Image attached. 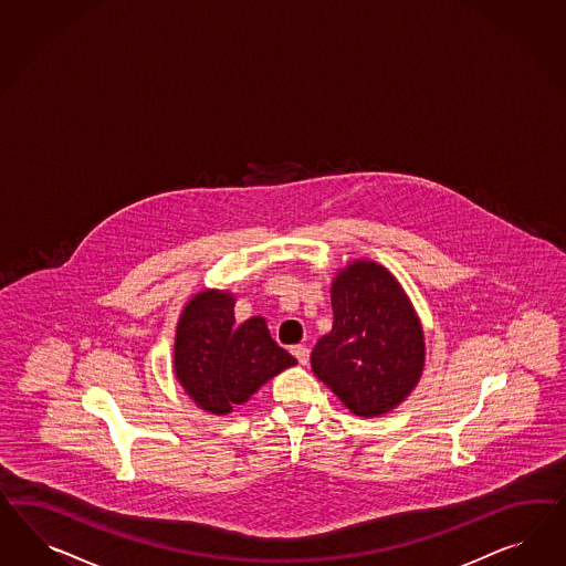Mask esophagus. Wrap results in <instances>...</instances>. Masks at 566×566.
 <instances>
[{
  "instance_id": "obj_1",
  "label": "esophagus",
  "mask_w": 566,
  "mask_h": 566,
  "mask_svg": "<svg viewBox=\"0 0 566 566\" xmlns=\"http://www.w3.org/2000/svg\"><path fill=\"white\" fill-rule=\"evenodd\" d=\"M291 354L297 357V361H300L302 366H306L307 359H310V349H307L306 345H295V347H291Z\"/></svg>"
}]
</instances>
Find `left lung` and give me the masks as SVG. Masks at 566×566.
<instances>
[{
    "label": "left lung",
    "mask_w": 566,
    "mask_h": 566,
    "mask_svg": "<svg viewBox=\"0 0 566 566\" xmlns=\"http://www.w3.org/2000/svg\"><path fill=\"white\" fill-rule=\"evenodd\" d=\"M333 328L312 349V370L352 413H388L420 382L423 331L399 281L371 260L340 269L333 287Z\"/></svg>",
    "instance_id": "1"
}]
</instances>
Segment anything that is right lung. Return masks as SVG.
<instances>
[{"label":"right lung","instance_id":"add662e5","mask_svg":"<svg viewBox=\"0 0 566 566\" xmlns=\"http://www.w3.org/2000/svg\"><path fill=\"white\" fill-rule=\"evenodd\" d=\"M229 291L196 293L179 316L174 366L179 385L200 409L227 416L295 357L279 347L262 316L235 326Z\"/></svg>","mask_w":566,"mask_h":566}]
</instances>
